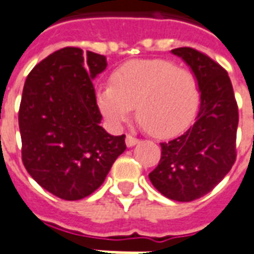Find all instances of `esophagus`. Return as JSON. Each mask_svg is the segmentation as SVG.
<instances>
[{
  "label": "esophagus",
  "instance_id": "obj_1",
  "mask_svg": "<svg viewBox=\"0 0 254 254\" xmlns=\"http://www.w3.org/2000/svg\"><path fill=\"white\" fill-rule=\"evenodd\" d=\"M138 141H140V140H138V138H136V137H133L132 134H127V146H134Z\"/></svg>",
  "mask_w": 254,
  "mask_h": 254
}]
</instances>
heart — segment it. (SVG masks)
<instances>
[{
    "label": "heart",
    "instance_id": "b5f03b06",
    "mask_svg": "<svg viewBox=\"0 0 254 254\" xmlns=\"http://www.w3.org/2000/svg\"><path fill=\"white\" fill-rule=\"evenodd\" d=\"M99 110L113 124H122L136 106L137 121L155 137L185 130L199 106L195 75L167 59H137L113 71L110 86L97 93Z\"/></svg>",
    "mask_w": 254,
    "mask_h": 254
}]
</instances>
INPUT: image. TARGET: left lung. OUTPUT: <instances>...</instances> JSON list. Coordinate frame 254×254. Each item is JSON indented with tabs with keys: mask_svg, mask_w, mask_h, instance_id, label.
Returning a JSON list of instances; mask_svg holds the SVG:
<instances>
[{
	"mask_svg": "<svg viewBox=\"0 0 254 254\" xmlns=\"http://www.w3.org/2000/svg\"><path fill=\"white\" fill-rule=\"evenodd\" d=\"M191 67L200 90V108L192 127L161 142V157L149 180L172 200L191 202L210 192L232 170L237 157L238 106L232 82L222 65L203 52L172 50Z\"/></svg>",
	"mask_w": 254,
	"mask_h": 254,
	"instance_id": "left-lung-1",
	"label": "left lung"
}]
</instances>
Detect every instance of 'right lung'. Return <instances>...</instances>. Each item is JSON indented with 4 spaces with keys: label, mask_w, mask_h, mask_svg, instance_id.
<instances>
[{
    "label": "right lung",
    "mask_w": 254,
    "mask_h": 254,
    "mask_svg": "<svg viewBox=\"0 0 254 254\" xmlns=\"http://www.w3.org/2000/svg\"><path fill=\"white\" fill-rule=\"evenodd\" d=\"M106 58L64 47L37 63L27 76L18 110L21 159L37 183L64 200H78L101 187L125 134L112 136L99 122L93 79Z\"/></svg>",
    "instance_id": "1"
}]
</instances>
